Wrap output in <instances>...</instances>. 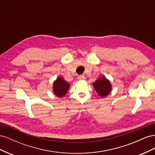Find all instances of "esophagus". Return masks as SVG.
<instances>
[{
	"instance_id": "1",
	"label": "esophagus",
	"mask_w": 155,
	"mask_h": 155,
	"mask_svg": "<svg viewBox=\"0 0 155 155\" xmlns=\"http://www.w3.org/2000/svg\"><path fill=\"white\" fill-rule=\"evenodd\" d=\"M78 79H79V80H83V79H85V77L83 76V75H80V76H79L78 77Z\"/></svg>"
}]
</instances>
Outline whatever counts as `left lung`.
I'll return each instance as SVG.
<instances>
[{
  "instance_id": "obj_1",
  "label": "left lung",
  "mask_w": 155,
  "mask_h": 155,
  "mask_svg": "<svg viewBox=\"0 0 155 155\" xmlns=\"http://www.w3.org/2000/svg\"><path fill=\"white\" fill-rule=\"evenodd\" d=\"M93 87L98 94L102 97H105L109 95L112 90V85L109 80H108L104 76L98 78L93 83Z\"/></svg>"
}]
</instances>
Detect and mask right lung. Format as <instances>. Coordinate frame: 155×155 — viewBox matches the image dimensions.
Masks as SVG:
<instances>
[{"mask_svg":"<svg viewBox=\"0 0 155 155\" xmlns=\"http://www.w3.org/2000/svg\"><path fill=\"white\" fill-rule=\"evenodd\" d=\"M69 88L70 84L61 77L58 78L53 84V92L54 94L59 97H64Z\"/></svg>","mask_w":155,"mask_h":155,"instance_id":"right-lung-1","label":"right lung"}]
</instances>
